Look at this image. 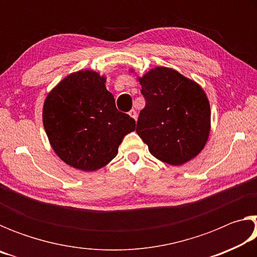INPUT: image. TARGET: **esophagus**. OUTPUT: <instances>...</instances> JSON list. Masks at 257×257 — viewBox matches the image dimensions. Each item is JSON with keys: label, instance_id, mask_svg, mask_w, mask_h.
<instances>
[{"label": "esophagus", "instance_id": "obj_1", "mask_svg": "<svg viewBox=\"0 0 257 257\" xmlns=\"http://www.w3.org/2000/svg\"><path fill=\"white\" fill-rule=\"evenodd\" d=\"M129 115H130V116H132V118H133V119H135V120H137V112H136V111H135V110H134V108H133V110H130V111H129Z\"/></svg>", "mask_w": 257, "mask_h": 257}]
</instances>
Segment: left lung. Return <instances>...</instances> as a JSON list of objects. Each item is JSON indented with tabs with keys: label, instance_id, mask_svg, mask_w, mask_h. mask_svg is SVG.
Wrapping results in <instances>:
<instances>
[{
	"label": "left lung",
	"instance_id": "8db88e82",
	"mask_svg": "<svg viewBox=\"0 0 257 257\" xmlns=\"http://www.w3.org/2000/svg\"><path fill=\"white\" fill-rule=\"evenodd\" d=\"M137 79L146 105L139 113L136 132L151 154L171 165L197 156L211 130V107L204 89L167 67L151 69Z\"/></svg>",
	"mask_w": 257,
	"mask_h": 257
}]
</instances>
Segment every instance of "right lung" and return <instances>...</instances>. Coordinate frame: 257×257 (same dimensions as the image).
<instances>
[{"instance_id":"1","label":"right lung","mask_w":257,"mask_h":257,"mask_svg":"<svg viewBox=\"0 0 257 257\" xmlns=\"http://www.w3.org/2000/svg\"><path fill=\"white\" fill-rule=\"evenodd\" d=\"M106 77L79 70L63 78L47 94L43 124L52 149L70 167L96 171L118 154L123 137L136 121L116 110Z\"/></svg>"}]
</instances>
